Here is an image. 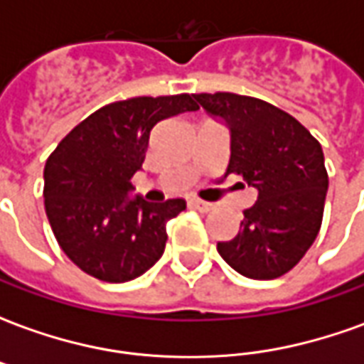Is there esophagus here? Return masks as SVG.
Masks as SVG:
<instances>
[{
	"mask_svg": "<svg viewBox=\"0 0 364 364\" xmlns=\"http://www.w3.org/2000/svg\"><path fill=\"white\" fill-rule=\"evenodd\" d=\"M189 205L193 206V208H197V210H203V213H208V210L213 208V205H210V203H205V200H198V198H191Z\"/></svg>",
	"mask_w": 364,
	"mask_h": 364,
	"instance_id": "1",
	"label": "esophagus"
}]
</instances>
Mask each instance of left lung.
<instances>
[{"mask_svg":"<svg viewBox=\"0 0 364 364\" xmlns=\"http://www.w3.org/2000/svg\"><path fill=\"white\" fill-rule=\"evenodd\" d=\"M230 130L226 175L257 189L240 232L216 250L247 279L271 281L289 273L318 236L328 193L320 142L289 112L236 93L193 95Z\"/></svg>","mask_w":364,"mask_h":364,"instance_id":"obj_1","label":"left lung"}]
</instances>
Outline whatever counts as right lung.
Listing matches in <instances>:
<instances>
[{
  "label": "right lung",
  "instance_id": "right-lung-1",
  "mask_svg": "<svg viewBox=\"0 0 364 364\" xmlns=\"http://www.w3.org/2000/svg\"><path fill=\"white\" fill-rule=\"evenodd\" d=\"M195 97H132L105 105L56 146L44 166V208L50 228L83 273L127 282L164 255L166 224L185 210L183 198H130L151 128L197 111Z\"/></svg>",
  "mask_w": 364,
  "mask_h": 364
}]
</instances>
